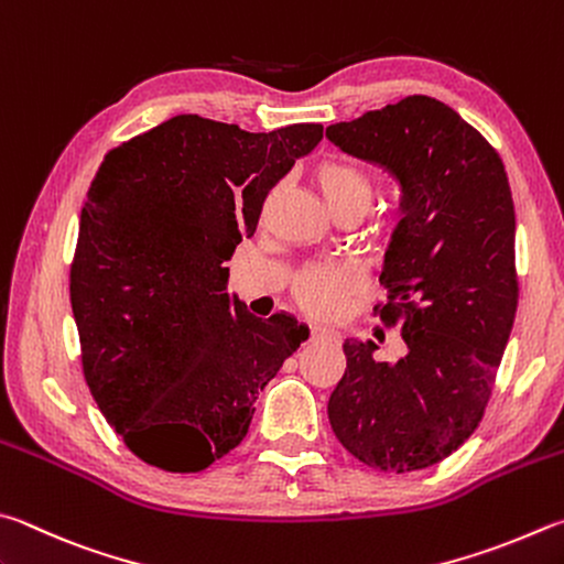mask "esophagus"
<instances>
[{
    "mask_svg": "<svg viewBox=\"0 0 564 564\" xmlns=\"http://www.w3.org/2000/svg\"><path fill=\"white\" fill-rule=\"evenodd\" d=\"M323 337H335V333L325 325H311V340H323Z\"/></svg>",
    "mask_w": 564,
    "mask_h": 564,
    "instance_id": "obj_1",
    "label": "esophagus"
}]
</instances>
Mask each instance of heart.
Segmentation results:
<instances>
[{
    "instance_id": "1",
    "label": "heart",
    "mask_w": 564,
    "mask_h": 564,
    "mask_svg": "<svg viewBox=\"0 0 564 564\" xmlns=\"http://www.w3.org/2000/svg\"><path fill=\"white\" fill-rule=\"evenodd\" d=\"M315 182L335 214L360 212L372 204V180L350 160H323L315 167ZM355 283L352 271L340 263H311L293 275V295L303 311L313 315H333L340 308L343 295Z\"/></svg>"
}]
</instances>
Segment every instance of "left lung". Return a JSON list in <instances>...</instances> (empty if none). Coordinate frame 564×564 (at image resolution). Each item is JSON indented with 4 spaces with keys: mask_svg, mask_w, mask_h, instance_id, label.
<instances>
[{
    "mask_svg": "<svg viewBox=\"0 0 564 564\" xmlns=\"http://www.w3.org/2000/svg\"><path fill=\"white\" fill-rule=\"evenodd\" d=\"M347 155L384 167L402 187V221L375 313L402 327L397 362L375 343L345 340L347 367L327 402L347 452L384 474L452 456L494 394L518 311L516 209L503 160L454 108L406 96L325 130Z\"/></svg>",
    "mask_w": 564,
    "mask_h": 564,
    "instance_id": "8db88e82",
    "label": "left lung"
}]
</instances>
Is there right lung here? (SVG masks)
<instances>
[{
  "mask_svg": "<svg viewBox=\"0 0 564 564\" xmlns=\"http://www.w3.org/2000/svg\"><path fill=\"white\" fill-rule=\"evenodd\" d=\"M323 126L247 132L175 116L112 148L90 182L70 261L80 365L132 454L199 474L237 448L253 402L308 337L227 293L229 261Z\"/></svg>",
  "mask_w": 564,
  "mask_h": 564,
  "instance_id": "obj_1",
  "label": "right lung"
}]
</instances>
